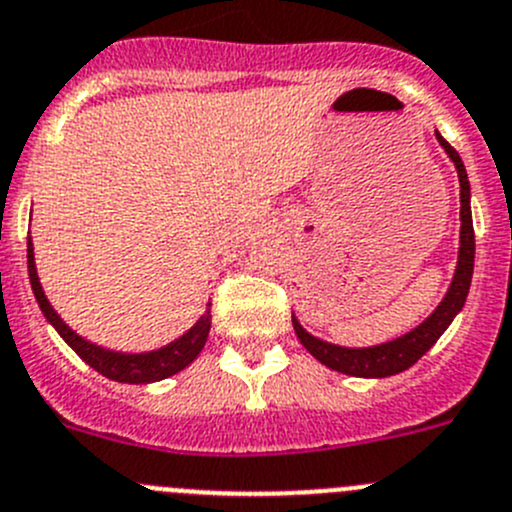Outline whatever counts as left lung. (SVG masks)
I'll return each instance as SVG.
<instances>
[{
  "instance_id": "8db88e82",
  "label": "left lung",
  "mask_w": 512,
  "mask_h": 512,
  "mask_svg": "<svg viewBox=\"0 0 512 512\" xmlns=\"http://www.w3.org/2000/svg\"><path fill=\"white\" fill-rule=\"evenodd\" d=\"M440 147L445 150V155L453 160L455 170H458L460 180V247H458V265H455L453 282H450L448 292L440 300V305L420 322L418 327H413L405 335L395 337V340L380 342V345L372 347H342L332 345V342L320 340V337L310 335L305 327L297 322V317L292 315V327H295L297 340L305 345V350L310 352L315 360H320L322 365H327L330 370L345 372L352 377H390L398 375V372L413 367L430 347L438 342V337L443 335L450 327V322L455 320L460 310L465 305V297H468L470 280H473V262H475V232H473V212H470V182L468 172H465L463 160H460L458 152L443 140L440 132H435Z\"/></svg>"
}]
</instances>
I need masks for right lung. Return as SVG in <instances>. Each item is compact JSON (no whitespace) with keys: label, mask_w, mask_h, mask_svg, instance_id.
Returning <instances> with one entry per match:
<instances>
[{"label":"right lung","mask_w":512,"mask_h":512,"mask_svg":"<svg viewBox=\"0 0 512 512\" xmlns=\"http://www.w3.org/2000/svg\"><path fill=\"white\" fill-rule=\"evenodd\" d=\"M27 267H29V282H32V292L39 302V310L47 317L49 325L59 332L64 342L87 362L89 367L99 372V375L109 377V380L117 382H130V385H147V382L165 380V377L175 375V372L185 370L192 360L202 352L205 347L207 335H210L212 315L210 310L185 332L177 340H172L170 345L157 347V350L150 352H117L107 350V347H99L94 342L84 340L82 335L72 330L62 317L57 315L52 305H49L47 295L42 290V282H39L37 265H34V245L32 237L27 240ZM210 307V305H207Z\"/></svg>","instance_id":"right-lung-1"}]
</instances>
